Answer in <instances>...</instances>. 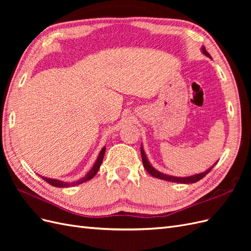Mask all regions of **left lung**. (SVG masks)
<instances>
[{
    "instance_id": "8db88e82",
    "label": "left lung",
    "mask_w": 251,
    "mask_h": 251,
    "mask_svg": "<svg viewBox=\"0 0 251 251\" xmlns=\"http://www.w3.org/2000/svg\"><path fill=\"white\" fill-rule=\"evenodd\" d=\"M201 51L204 55H206L207 57L211 58V56L209 55V53L206 51V49H205V47L203 46L201 48ZM140 151H141V158H142V163H143V166L144 169L147 170V172L151 175V176L155 177V178H158V179H161V180H165V181H170V182H176V183H183V184H188V183H195V182L201 180L202 178H204L206 175L211 171V169L214 168V166L217 164V162L211 166V168H209L208 170H206L203 173H200V174H196V175H193V176H188V177H175V176H171V175H166V174H163L161 172L157 171L155 168H153L151 166V164L150 163V161L148 160L147 158V155L146 153H144V150L141 146L140 148Z\"/></svg>"
}]
</instances>
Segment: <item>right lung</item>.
I'll return each mask as SVG.
<instances>
[{
  "mask_svg": "<svg viewBox=\"0 0 251 251\" xmlns=\"http://www.w3.org/2000/svg\"><path fill=\"white\" fill-rule=\"evenodd\" d=\"M104 153H105V147H103L101 149V151H100V155H98L96 161L94 163V165L92 166V169H91L87 175H85L82 178H80L79 180L75 181V182H65V181H62V180H57V179H52V178H47V177H42L45 181L48 182L49 184H51L52 186H55V187H69V186H74V185H78V184H81L83 183V182H86L88 180H91L92 179L95 175L97 174L98 170H100V165L102 163V160H103V156H104Z\"/></svg>",
  "mask_w": 251,
  "mask_h": 251,
  "instance_id": "add662e5",
  "label": "right lung"
}]
</instances>
